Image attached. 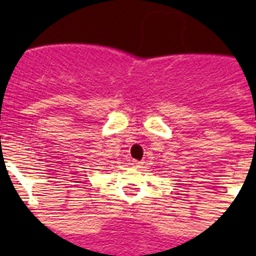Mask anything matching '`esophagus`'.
Instances as JSON below:
<instances>
[{"mask_svg": "<svg viewBox=\"0 0 256 256\" xmlns=\"http://www.w3.org/2000/svg\"><path fill=\"white\" fill-rule=\"evenodd\" d=\"M142 162H138V160H132V167H134V168H140L142 167Z\"/></svg>", "mask_w": 256, "mask_h": 256, "instance_id": "34e87169", "label": "esophagus"}]
</instances>
